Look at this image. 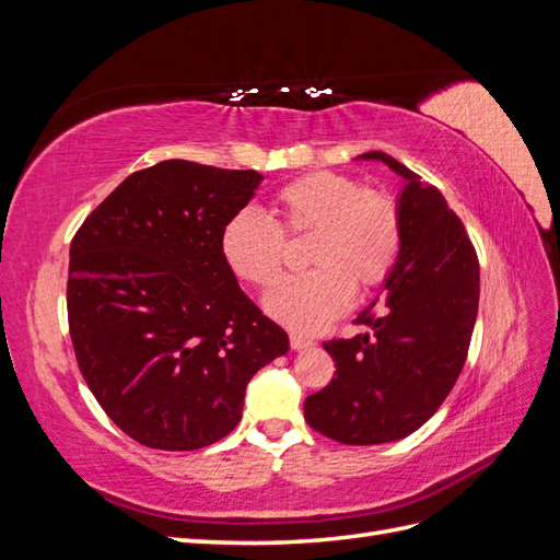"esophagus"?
<instances>
[{
	"mask_svg": "<svg viewBox=\"0 0 560 560\" xmlns=\"http://www.w3.org/2000/svg\"><path fill=\"white\" fill-rule=\"evenodd\" d=\"M290 346H292L294 350L311 348V346H313V338H308V336H303V334H296V331H292V334H290Z\"/></svg>",
	"mask_w": 560,
	"mask_h": 560,
	"instance_id": "esophagus-1",
	"label": "esophagus"
}]
</instances>
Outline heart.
I'll return each mask as SVG.
<instances>
[{"mask_svg": "<svg viewBox=\"0 0 560 560\" xmlns=\"http://www.w3.org/2000/svg\"><path fill=\"white\" fill-rule=\"evenodd\" d=\"M313 235L308 273L282 280L266 296L268 313L301 331H319L360 290L383 284L399 261L404 231L397 200L346 173L303 175L270 200V219L235 212L219 235L226 266L254 287L273 284L284 266V238Z\"/></svg>", "mask_w": 560, "mask_h": 560, "instance_id": "obj_1", "label": "heart"}]
</instances>
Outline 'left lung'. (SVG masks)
<instances>
[{
	"label": "left lung",
	"instance_id": "8db88e82",
	"mask_svg": "<svg viewBox=\"0 0 560 560\" xmlns=\"http://www.w3.org/2000/svg\"><path fill=\"white\" fill-rule=\"evenodd\" d=\"M362 159L406 179L401 254L381 299L354 319L366 331L325 341L336 378L303 404L315 432L348 446L397 442L434 416L465 366L479 311L477 249L442 191L383 151Z\"/></svg>",
	"mask_w": 560,
	"mask_h": 560
}]
</instances>
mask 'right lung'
I'll return each instance as SVG.
<instances>
[{
	"mask_svg": "<svg viewBox=\"0 0 560 560\" xmlns=\"http://www.w3.org/2000/svg\"><path fill=\"white\" fill-rule=\"evenodd\" d=\"M261 179L161 161L126 177L74 233L67 319L81 376L147 448L219 442L241 422L249 378L290 348L219 249Z\"/></svg>",
	"mask_w": 560,
	"mask_h": 560,
	"instance_id": "right-lung-1",
	"label": "right lung"
}]
</instances>
